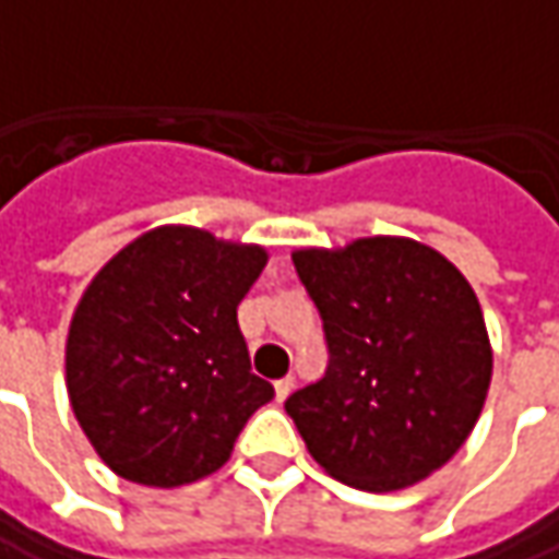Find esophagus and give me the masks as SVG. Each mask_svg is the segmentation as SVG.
<instances>
[{
  "mask_svg": "<svg viewBox=\"0 0 559 559\" xmlns=\"http://www.w3.org/2000/svg\"><path fill=\"white\" fill-rule=\"evenodd\" d=\"M294 388H297V381H294V376H287V378H281V381H275V397H278V403L287 401Z\"/></svg>",
  "mask_w": 559,
  "mask_h": 559,
  "instance_id": "obj_1",
  "label": "esophagus"
}]
</instances>
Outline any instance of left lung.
<instances>
[{
    "mask_svg": "<svg viewBox=\"0 0 559 559\" xmlns=\"http://www.w3.org/2000/svg\"><path fill=\"white\" fill-rule=\"evenodd\" d=\"M294 265L331 353L325 378L284 403L312 460L376 495L441 469L478 423L495 369L469 281L409 237L304 247Z\"/></svg>",
    "mask_w": 559,
    "mask_h": 559,
    "instance_id": "8db88e82",
    "label": "left lung"
}]
</instances>
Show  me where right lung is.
Here are the masks:
<instances>
[{"label": "right lung", "instance_id": "1", "mask_svg": "<svg viewBox=\"0 0 559 559\" xmlns=\"http://www.w3.org/2000/svg\"><path fill=\"white\" fill-rule=\"evenodd\" d=\"M265 247L162 225L111 255L86 284L64 344L68 401L111 473L178 488L222 469L275 397L253 376L237 306Z\"/></svg>", "mask_w": 559, "mask_h": 559}]
</instances>
